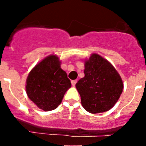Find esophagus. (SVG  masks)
I'll list each match as a JSON object with an SVG mask.
<instances>
[{"mask_svg":"<svg viewBox=\"0 0 146 146\" xmlns=\"http://www.w3.org/2000/svg\"><path fill=\"white\" fill-rule=\"evenodd\" d=\"M72 85L73 86H74L76 85V83H77V80H72Z\"/></svg>","mask_w":146,"mask_h":146,"instance_id":"obj_1","label":"esophagus"}]
</instances>
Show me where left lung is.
I'll list each match as a JSON object with an SVG mask.
<instances>
[{
    "label": "left lung",
    "instance_id": "left-lung-1",
    "mask_svg": "<svg viewBox=\"0 0 146 146\" xmlns=\"http://www.w3.org/2000/svg\"><path fill=\"white\" fill-rule=\"evenodd\" d=\"M84 74L85 77L76 83L82 107L91 113L111 109L123 88L116 69L106 59L94 53L85 62Z\"/></svg>",
    "mask_w": 146,
    "mask_h": 146
}]
</instances>
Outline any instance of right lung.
I'll list each match as a JSON object with an SVG mask.
<instances>
[{
  "instance_id": "right-lung-1",
  "label": "right lung",
  "mask_w": 146,
  "mask_h": 146,
  "mask_svg": "<svg viewBox=\"0 0 146 146\" xmlns=\"http://www.w3.org/2000/svg\"><path fill=\"white\" fill-rule=\"evenodd\" d=\"M72 86L56 55H50L31 71L26 80V93L38 108L44 111L55 110Z\"/></svg>"
}]
</instances>
